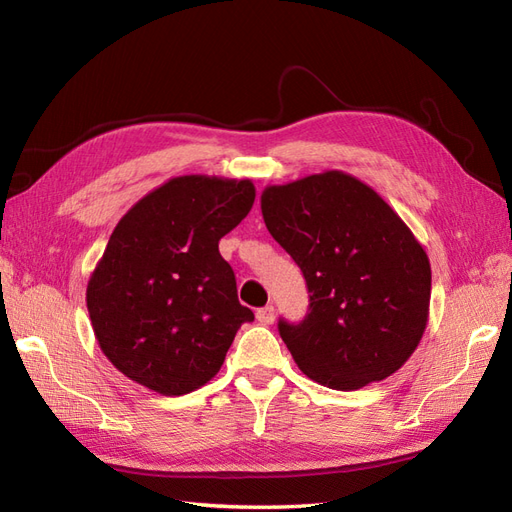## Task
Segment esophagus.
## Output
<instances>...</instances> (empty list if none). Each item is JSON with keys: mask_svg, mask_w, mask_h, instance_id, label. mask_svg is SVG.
<instances>
[{"mask_svg": "<svg viewBox=\"0 0 512 512\" xmlns=\"http://www.w3.org/2000/svg\"><path fill=\"white\" fill-rule=\"evenodd\" d=\"M256 318H258V322H262V324H273V322H275V307H273V305L260 307L258 312H256Z\"/></svg>", "mask_w": 512, "mask_h": 512, "instance_id": "1", "label": "esophagus"}]
</instances>
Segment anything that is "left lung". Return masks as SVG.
I'll list each match as a JSON object with an SVG mask.
<instances>
[{
  "label": "left lung",
  "instance_id": "1",
  "mask_svg": "<svg viewBox=\"0 0 512 512\" xmlns=\"http://www.w3.org/2000/svg\"><path fill=\"white\" fill-rule=\"evenodd\" d=\"M262 218L301 267L309 312L280 320L307 378L356 391L404 365L427 329L431 265L395 209L344 170L267 185Z\"/></svg>",
  "mask_w": 512,
  "mask_h": 512
}]
</instances>
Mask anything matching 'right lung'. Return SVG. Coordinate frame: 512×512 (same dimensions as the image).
Listing matches in <instances>:
<instances>
[{"label": "right lung", "instance_id": "right-lung-1", "mask_svg": "<svg viewBox=\"0 0 512 512\" xmlns=\"http://www.w3.org/2000/svg\"><path fill=\"white\" fill-rule=\"evenodd\" d=\"M250 179L181 175L123 215L87 282L100 350L123 376L173 397L205 386L243 322L220 239L250 213Z\"/></svg>", "mask_w": 512, "mask_h": 512}]
</instances>
